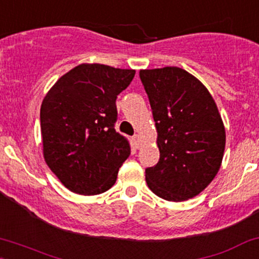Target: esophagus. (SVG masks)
Listing matches in <instances>:
<instances>
[{
	"mask_svg": "<svg viewBox=\"0 0 259 259\" xmlns=\"http://www.w3.org/2000/svg\"><path fill=\"white\" fill-rule=\"evenodd\" d=\"M133 140H134L136 147L140 146V136H139L138 134H135L134 136H133Z\"/></svg>",
	"mask_w": 259,
	"mask_h": 259,
	"instance_id": "34e87169",
	"label": "esophagus"
}]
</instances>
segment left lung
<instances>
[{
    "label": "left lung",
    "instance_id": "obj_1",
    "mask_svg": "<svg viewBox=\"0 0 259 259\" xmlns=\"http://www.w3.org/2000/svg\"><path fill=\"white\" fill-rule=\"evenodd\" d=\"M157 129L160 160L147 167L146 183L157 197L183 201L214 180L225 150V127L209 91L180 67L141 70Z\"/></svg>",
    "mask_w": 259,
    "mask_h": 259
}]
</instances>
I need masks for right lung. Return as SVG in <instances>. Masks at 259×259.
I'll use <instances>...</instances> for the list:
<instances>
[{"label":"right lung","instance_id":"add662e5","mask_svg":"<svg viewBox=\"0 0 259 259\" xmlns=\"http://www.w3.org/2000/svg\"><path fill=\"white\" fill-rule=\"evenodd\" d=\"M134 70L82 64L65 73L40 108L44 158L71 192L96 195L115 183L132 152L115 130V101L130 84Z\"/></svg>","mask_w":259,"mask_h":259}]
</instances>
